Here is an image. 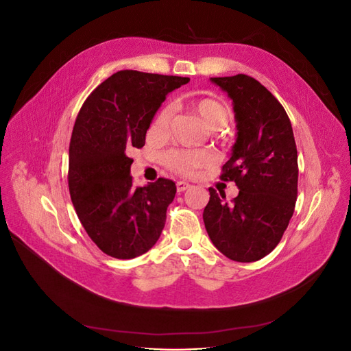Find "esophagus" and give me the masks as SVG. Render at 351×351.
Returning <instances> with one entry per match:
<instances>
[{"label":"esophagus","instance_id":"obj_1","mask_svg":"<svg viewBox=\"0 0 351 351\" xmlns=\"http://www.w3.org/2000/svg\"><path fill=\"white\" fill-rule=\"evenodd\" d=\"M189 187H190V184L186 183V182H177V190H178V192H186Z\"/></svg>","mask_w":351,"mask_h":351}]
</instances>
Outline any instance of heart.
Returning a JSON list of instances; mask_svg holds the SVG:
<instances>
[{
    "instance_id": "obj_1",
    "label": "heart",
    "mask_w": 351,
    "mask_h": 351,
    "mask_svg": "<svg viewBox=\"0 0 351 351\" xmlns=\"http://www.w3.org/2000/svg\"><path fill=\"white\" fill-rule=\"evenodd\" d=\"M195 111L199 114L206 125L210 129H221L228 123L230 111L224 104L217 101L205 98L196 101L193 104ZM174 112V107L171 104L165 105V107L159 112L156 119V127L159 129H165V127L171 121V117ZM215 161V156L212 152L205 149H187V151H173L167 155V164L174 168L176 171L183 174H192L197 168H204L210 165Z\"/></svg>"
}]
</instances>
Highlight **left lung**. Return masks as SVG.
<instances>
[{"instance_id": "8db88e82", "label": "left lung", "mask_w": 351, "mask_h": 351, "mask_svg": "<svg viewBox=\"0 0 351 351\" xmlns=\"http://www.w3.org/2000/svg\"><path fill=\"white\" fill-rule=\"evenodd\" d=\"M232 101L236 142L221 178L234 182L237 197L209 189L204 222L214 246L231 261L254 262L280 243L297 197L293 127L274 95L246 74L210 77Z\"/></svg>"}]
</instances>
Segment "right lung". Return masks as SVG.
Returning <instances> with one entry per match:
<instances>
[{"label":"right lung","mask_w":351,"mask_h":351,"mask_svg":"<svg viewBox=\"0 0 351 351\" xmlns=\"http://www.w3.org/2000/svg\"><path fill=\"white\" fill-rule=\"evenodd\" d=\"M189 80L121 70L102 82L80 108L69 149L70 196L88 236L108 256H141L161 236L176 183L158 178L133 187L127 149L145 145L167 95Z\"/></svg>","instance_id":"add662e5"}]
</instances>
